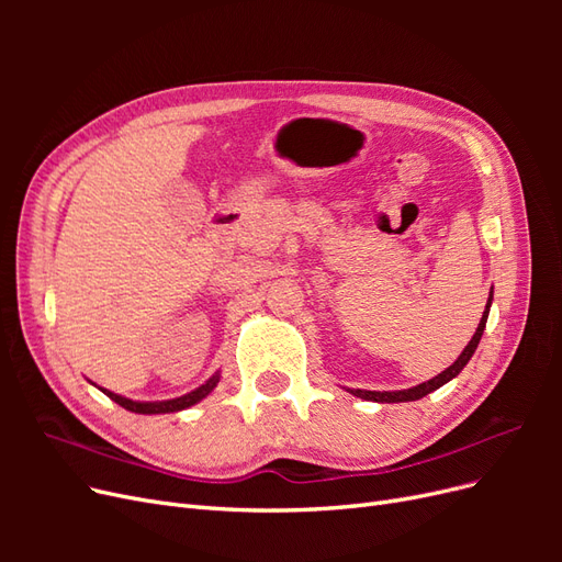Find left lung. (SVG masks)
Listing matches in <instances>:
<instances>
[{"instance_id": "8db88e82", "label": "left lung", "mask_w": 562, "mask_h": 562, "mask_svg": "<svg viewBox=\"0 0 562 562\" xmlns=\"http://www.w3.org/2000/svg\"><path fill=\"white\" fill-rule=\"evenodd\" d=\"M492 293L490 291V297H487V304H485V312H483V318H481V323H479V328H475V333H473V337H471V342L464 347V351L457 356V361L450 366V368H446L443 372H438L436 378H431V380H427V382H422V384H417V386H411V389H398V391H368V389H347L349 394H353V396H359V398H363V401H375V403H407V401H419V398H424L427 394H431V391H436V389H440L443 384H448L450 380H454L459 372L464 370V366L471 361V356H473V351L479 349V342H481V337H483V333H485V323H487V316H490V307H492Z\"/></svg>"}]
</instances>
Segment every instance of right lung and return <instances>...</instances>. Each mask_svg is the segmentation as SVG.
<instances>
[{"label":"right lung","instance_id":"1","mask_svg":"<svg viewBox=\"0 0 562 562\" xmlns=\"http://www.w3.org/2000/svg\"><path fill=\"white\" fill-rule=\"evenodd\" d=\"M217 382H220V370L213 372V375H211L206 382H203L201 386H196L194 391H190V394L178 396V398H168V401H133V398H126V396H119V394H114V391L98 386V384H93V382H91V384L98 386L100 391H103V394L110 396L114 403L122 405L124 411L138 413V415H166V413H180V411H187V407L196 405L199 401H203V398H206V396L211 394V391L217 386Z\"/></svg>","mask_w":562,"mask_h":562}]
</instances>
